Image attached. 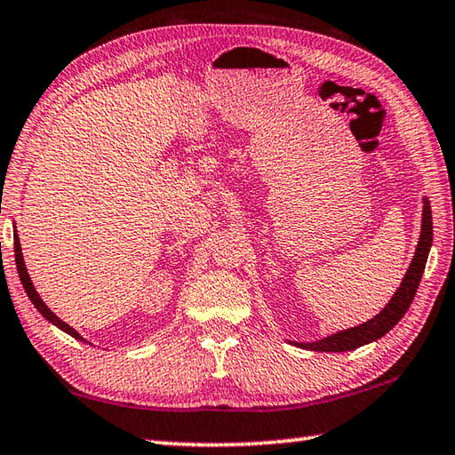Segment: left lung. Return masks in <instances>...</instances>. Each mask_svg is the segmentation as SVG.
I'll return each instance as SVG.
<instances>
[{"label": "left lung", "mask_w": 455, "mask_h": 455, "mask_svg": "<svg viewBox=\"0 0 455 455\" xmlns=\"http://www.w3.org/2000/svg\"><path fill=\"white\" fill-rule=\"evenodd\" d=\"M432 246V211H430V203L424 199V219H422V235H420V243L416 246V254L412 258L411 268H408L403 283L396 290L393 299L388 301L387 307L380 311L377 317L369 319L367 323L345 329V331L335 333L331 337H325L322 341L315 343H296L301 349H309V351H333V353H343V351H351L357 349L361 345H367L371 341L380 339L382 335H387L390 329H393L403 315L411 307L412 299L416 296V290L420 286L422 280V272L426 268V260H428V252Z\"/></svg>", "instance_id": "obj_1"}]
</instances>
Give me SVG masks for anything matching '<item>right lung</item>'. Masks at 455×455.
I'll return each instance as SVG.
<instances>
[{
    "instance_id": "obj_1",
    "label": "right lung",
    "mask_w": 455,
    "mask_h": 455,
    "mask_svg": "<svg viewBox=\"0 0 455 455\" xmlns=\"http://www.w3.org/2000/svg\"><path fill=\"white\" fill-rule=\"evenodd\" d=\"M13 244H15V264H17V272H20L21 283H23L25 291H27V296H29V299L33 301V306L41 311L44 319H49L51 323H55L59 329H62V331L68 333V335H73L75 339H78V341H84L83 337H80V335L75 331L73 327L67 325L65 322H62V319H59L55 314H52V311H51L47 306L43 304V299L39 298L37 290L33 288V282H31V278H29V274H27V270H25V262H23V254H21V244H20V238H17V235L13 236ZM84 343H86V341H84Z\"/></svg>"
}]
</instances>
